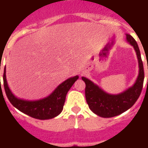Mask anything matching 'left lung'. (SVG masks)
<instances>
[{"mask_svg": "<svg viewBox=\"0 0 148 148\" xmlns=\"http://www.w3.org/2000/svg\"><path fill=\"white\" fill-rule=\"evenodd\" d=\"M126 39L131 45L134 47L136 51L139 61L140 73L136 83L132 87L117 95H110L105 93L103 90L86 77H82L86 83V98L90 109L101 117H112L127 111L136 103L140 97L143 89L144 80V71L140 51L136 41L130 35H126ZM148 84V82H147Z\"/></svg>", "mask_w": 148, "mask_h": 148, "instance_id": "1", "label": "left lung"}]
</instances>
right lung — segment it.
Segmentation results:
<instances>
[{
    "mask_svg": "<svg viewBox=\"0 0 148 148\" xmlns=\"http://www.w3.org/2000/svg\"><path fill=\"white\" fill-rule=\"evenodd\" d=\"M78 76L71 77L58 86L53 93L44 99L28 101L16 98L9 90L5 76V67L3 74V82L6 96L15 108L32 117L39 120H47L58 116L64 106L66 93L77 81Z\"/></svg>",
    "mask_w": 148,
    "mask_h": 148,
    "instance_id": "obj_1",
    "label": "right lung"
}]
</instances>
